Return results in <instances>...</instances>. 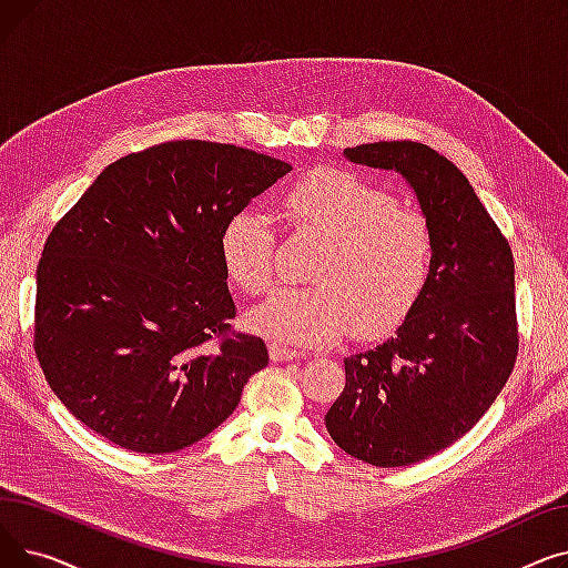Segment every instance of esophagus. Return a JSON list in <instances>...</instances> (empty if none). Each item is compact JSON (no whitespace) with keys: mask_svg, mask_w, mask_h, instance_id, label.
Instances as JSON below:
<instances>
[{"mask_svg":"<svg viewBox=\"0 0 568 568\" xmlns=\"http://www.w3.org/2000/svg\"><path fill=\"white\" fill-rule=\"evenodd\" d=\"M268 354H272L274 362H292L302 352L300 349H292V347H285V345H278V343H272V345H268Z\"/></svg>","mask_w":568,"mask_h":568,"instance_id":"obj_1","label":"esophagus"}]
</instances>
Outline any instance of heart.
<instances>
[{"label": "heart", "mask_w": 568, "mask_h": 568, "mask_svg": "<svg viewBox=\"0 0 568 568\" xmlns=\"http://www.w3.org/2000/svg\"><path fill=\"white\" fill-rule=\"evenodd\" d=\"M285 216L324 239L313 287L274 290L246 315L248 329L274 343L332 345L354 329L394 332L422 302L433 276L435 236L424 214L403 209L384 186L345 170H315L283 197ZM227 278L260 294L274 274V232L244 209L221 232Z\"/></svg>", "instance_id": "heart-1"}]
</instances>
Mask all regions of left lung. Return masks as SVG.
Returning <instances> with one entry per match:
<instances>
[{
  "mask_svg": "<svg viewBox=\"0 0 568 568\" xmlns=\"http://www.w3.org/2000/svg\"><path fill=\"white\" fill-rule=\"evenodd\" d=\"M400 172L435 236L433 276L394 338L345 359V389L324 414L345 454L375 467L422 463L495 403L518 359L514 253L467 176L433 146L392 140L345 149Z\"/></svg>",
  "mask_w": 568,
  "mask_h": 568,
  "instance_id": "8db88e82",
  "label": "left lung"
}]
</instances>
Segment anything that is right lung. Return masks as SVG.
Returning a JSON list of instances; mask_svg holds the SVG:
<instances>
[{
    "mask_svg": "<svg viewBox=\"0 0 568 568\" xmlns=\"http://www.w3.org/2000/svg\"><path fill=\"white\" fill-rule=\"evenodd\" d=\"M290 170L236 144L161 142L110 163L57 221L34 352L78 422L122 449L172 454L234 412L268 354L232 326L221 232Z\"/></svg>",
    "mask_w": 568,
    "mask_h": 568,
    "instance_id": "obj_1",
    "label": "right lung"
}]
</instances>
